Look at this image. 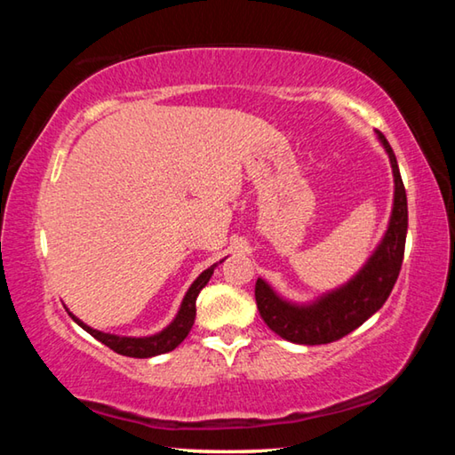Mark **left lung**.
<instances>
[{
    "mask_svg": "<svg viewBox=\"0 0 455 455\" xmlns=\"http://www.w3.org/2000/svg\"><path fill=\"white\" fill-rule=\"evenodd\" d=\"M377 136L383 148L387 150L391 168H394V212H391L387 233L381 244L377 246L367 265L355 275V279L305 307L283 301L263 279H259L255 284L260 317L268 329L291 343L325 345L349 335L351 331L363 325L375 311L381 309L402 271L407 235L405 187L387 138L381 132H377Z\"/></svg>",
    "mask_w": 455,
    "mask_h": 455,
    "instance_id": "8db88e82",
    "label": "left lung"
}]
</instances>
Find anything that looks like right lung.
<instances>
[{"instance_id":"obj_1","label":"right lung","mask_w":455,"mask_h":455,"mask_svg":"<svg viewBox=\"0 0 455 455\" xmlns=\"http://www.w3.org/2000/svg\"><path fill=\"white\" fill-rule=\"evenodd\" d=\"M214 267L217 265H212L211 268H206V271L198 275V279L190 284L187 295H184L180 311H179V315H176V319L164 331H160V333L152 335V337H118V335L102 333V331H96L88 325H84V323L78 317H74L72 313H70V317L78 323L84 331H88L92 337L98 339L100 343H104L106 347H110L112 351L120 353V355L138 357V359L163 355V353H168V351L179 347V345L190 333L192 325H195V317H196V297H198V292L204 289V284L209 283Z\"/></svg>"}]
</instances>
